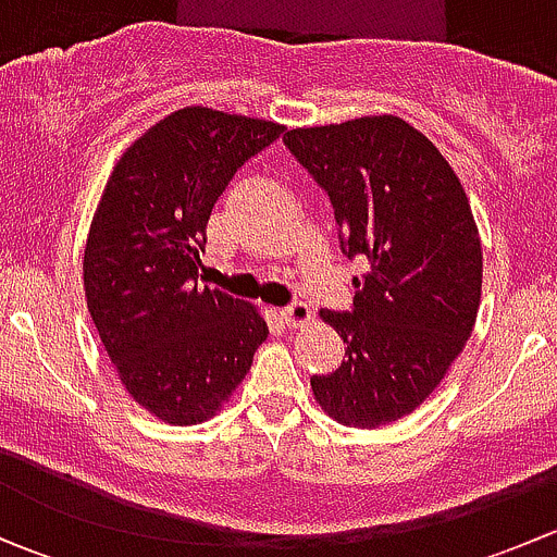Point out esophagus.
I'll list each match as a JSON object with an SVG mask.
<instances>
[{
  "instance_id": "1",
  "label": "esophagus",
  "mask_w": 557,
  "mask_h": 557,
  "mask_svg": "<svg viewBox=\"0 0 557 557\" xmlns=\"http://www.w3.org/2000/svg\"><path fill=\"white\" fill-rule=\"evenodd\" d=\"M280 314H283V320L290 325V329H301V325H307L312 320V310L305 305V301H294V305L285 307Z\"/></svg>"
}]
</instances>
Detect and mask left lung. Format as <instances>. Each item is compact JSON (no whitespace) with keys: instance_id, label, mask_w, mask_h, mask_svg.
<instances>
[{"instance_id":"8db88e82","label":"left lung","mask_w":557,"mask_h":557,"mask_svg":"<svg viewBox=\"0 0 557 557\" xmlns=\"http://www.w3.org/2000/svg\"><path fill=\"white\" fill-rule=\"evenodd\" d=\"M290 153L329 194L342 252L369 261L352 312L320 310L345 339L312 396L350 429L414 412L463 350L482 296V245L450 161L396 115L290 128Z\"/></svg>"}]
</instances>
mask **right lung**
<instances>
[{"instance_id": "right-lung-1", "label": "right lung", "mask_w": 557, "mask_h": 557, "mask_svg": "<svg viewBox=\"0 0 557 557\" xmlns=\"http://www.w3.org/2000/svg\"><path fill=\"white\" fill-rule=\"evenodd\" d=\"M283 123L183 107L134 139L88 228L83 290L128 396L172 425L223 409L269 325L258 307L201 288L205 228L218 196Z\"/></svg>"}]
</instances>
